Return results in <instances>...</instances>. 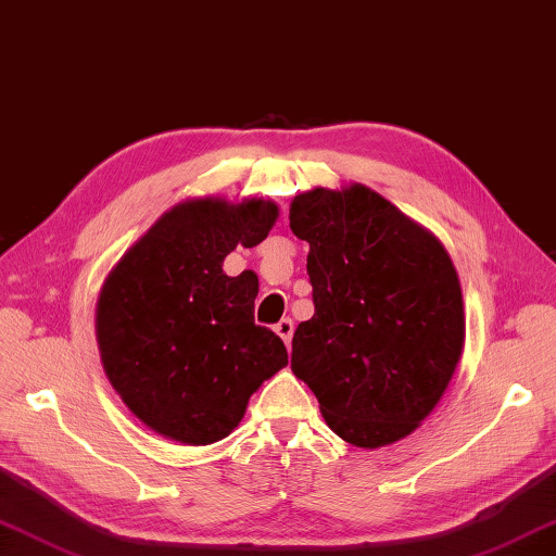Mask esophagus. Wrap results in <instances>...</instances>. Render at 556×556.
I'll use <instances>...</instances> for the list:
<instances>
[{
  "label": "esophagus",
  "instance_id": "obj_1",
  "mask_svg": "<svg viewBox=\"0 0 556 556\" xmlns=\"http://www.w3.org/2000/svg\"><path fill=\"white\" fill-rule=\"evenodd\" d=\"M275 332L285 340V344L289 346L291 344V337H293V320L291 318H281L277 325H275Z\"/></svg>",
  "mask_w": 556,
  "mask_h": 556
}]
</instances>
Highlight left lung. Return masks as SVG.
Returning a JSON list of instances; mask_svg holds the SVG:
<instances>
[{
  "instance_id": "left-lung-1",
  "label": "left lung",
  "mask_w": 556,
  "mask_h": 556,
  "mask_svg": "<svg viewBox=\"0 0 556 556\" xmlns=\"http://www.w3.org/2000/svg\"><path fill=\"white\" fill-rule=\"evenodd\" d=\"M289 224L311 245L315 303L293 332V376L356 448L409 437L439 405L465 346L448 250L362 182L296 194Z\"/></svg>"
}]
</instances>
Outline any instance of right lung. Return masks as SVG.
Here are the masks:
<instances>
[{"instance_id": "obj_1", "label": "right lung", "mask_w": 556, "mask_h": 556, "mask_svg": "<svg viewBox=\"0 0 556 556\" xmlns=\"http://www.w3.org/2000/svg\"><path fill=\"white\" fill-rule=\"evenodd\" d=\"M271 200H182L125 250L98 293L103 371L127 409L163 439L210 445L241 424L248 400L289 364L255 325L257 277H228L236 245L265 241Z\"/></svg>"}]
</instances>
